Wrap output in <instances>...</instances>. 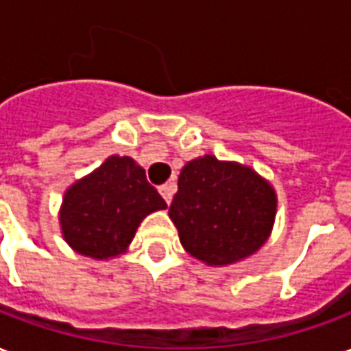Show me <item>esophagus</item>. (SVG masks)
<instances>
[{"label":"esophagus","mask_w":351,"mask_h":351,"mask_svg":"<svg viewBox=\"0 0 351 351\" xmlns=\"http://www.w3.org/2000/svg\"><path fill=\"white\" fill-rule=\"evenodd\" d=\"M175 182H167V184H163V186H160V193H162V197L165 199V202H171V199H173V195H175Z\"/></svg>","instance_id":"34e87169"}]
</instances>
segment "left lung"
Returning a JSON list of instances; mask_svg holds the SVG:
<instances>
[{
    "instance_id": "obj_1",
    "label": "left lung",
    "mask_w": 351,
    "mask_h": 351,
    "mask_svg": "<svg viewBox=\"0 0 351 351\" xmlns=\"http://www.w3.org/2000/svg\"><path fill=\"white\" fill-rule=\"evenodd\" d=\"M275 206L274 188L253 169L208 154L184 165L169 217L189 255L225 266L264 245Z\"/></svg>"
}]
</instances>
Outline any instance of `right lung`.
<instances>
[{
    "label": "right lung",
    "mask_w": 351,
    "mask_h": 351,
    "mask_svg": "<svg viewBox=\"0 0 351 351\" xmlns=\"http://www.w3.org/2000/svg\"><path fill=\"white\" fill-rule=\"evenodd\" d=\"M163 208L167 204L145 171L128 156H111L70 186L59 221L70 247L85 256L110 258L128 247L147 215Z\"/></svg>",
    "instance_id": "add662e5"
}]
</instances>
